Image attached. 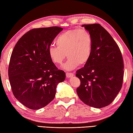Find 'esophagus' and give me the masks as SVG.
Wrapping results in <instances>:
<instances>
[{"mask_svg":"<svg viewBox=\"0 0 133 133\" xmlns=\"http://www.w3.org/2000/svg\"><path fill=\"white\" fill-rule=\"evenodd\" d=\"M66 78H71V77H72V76H74V74L67 72V73H66Z\"/></svg>","mask_w":133,"mask_h":133,"instance_id":"1","label":"esophagus"}]
</instances>
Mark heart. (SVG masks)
Masks as SVG:
<instances>
[{
  "instance_id": "obj_1",
  "label": "heart",
  "mask_w": 133,
  "mask_h": 133,
  "mask_svg": "<svg viewBox=\"0 0 133 133\" xmlns=\"http://www.w3.org/2000/svg\"><path fill=\"white\" fill-rule=\"evenodd\" d=\"M55 43L57 46L48 48V57L55 65H61L66 55L68 59L62 66L65 70H72L79 65L86 64L91 57L92 37L85 30H68L58 36Z\"/></svg>"
}]
</instances>
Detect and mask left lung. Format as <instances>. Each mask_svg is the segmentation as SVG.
Wrapping results in <instances>:
<instances>
[{
    "label": "left lung",
    "mask_w": 133,
    "mask_h": 133,
    "mask_svg": "<svg viewBox=\"0 0 133 133\" xmlns=\"http://www.w3.org/2000/svg\"><path fill=\"white\" fill-rule=\"evenodd\" d=\"M93 40L92 52L84 67L76 71V89L83 103L95 108L108 106L122 88L124 65L122 53L111 35L99 24H83Z\"/></svg>",
    "instance_id": "8db88e82"
}]
</instances>
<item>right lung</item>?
Returning a JSON list of instances; mask_svg holds the SVG:
<instances>
[{
    "mask_svg": "<svg viewBox=\"0 0 133 133\" xmlns=\"http://www.w3.org/2000/svg\"><path fill=\"white\" fill-rule=\"evenodd\" d=\"M63 30L59 27L30 30L17 41L11 53L8 75L14 96L32 110L45 107L54 99L58 84L65 79L48 54V49Z\"/></svg>",
    "mask_w": 133,
    "mask_h": 133,
    "instance_id": "right-lung-1",
    "label": "right lung"
}]
</instances>
